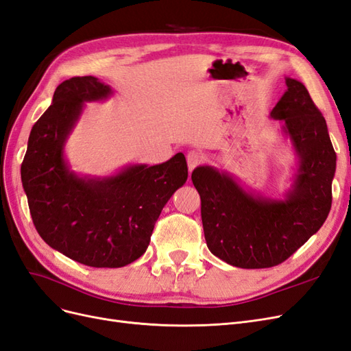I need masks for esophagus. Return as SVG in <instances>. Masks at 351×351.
Instances as JSON below:
<instances>
[{
  "mask_svg": "<svg viewBox=\"0 0 351 351\" xmlns=\"http://www.w3.org/2000/svg\"><path fill=\"white\" fill-rule=\"evenodd\" d=\"M202 162V156L198 152H189L186 154V163H188V169L189 172L194 171V169Z\"/></svg>",
  "mask_w": 351,
  "mask_h": 351,
  "instance_id": "1",
  "label": "esophagus"
}]
</instances>
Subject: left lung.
Masks as SVG:
<instances>
[{
    "instance_id": "left-lung-1",
    "label": "left lung",
    "mask_w": 351,
    "mask_h": 351,
    "mask_svg": "<svg viewBox=\"0 0 351 351\" xmlns=\"http://www.w3.org/2000/svg\"><path fill=\"white\" fill-rule=\"evenodd\" d=\"M269 112L296 156V172L281 198L245 188L228 171L204 165L192 172L201 197V219L208 250L239 268L281 264L321 229L332 202L337 154L325 118L296 78Z\"/></svg>"
}]
</instances>
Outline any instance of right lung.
<instances>
[{"label": "right lung", "instance_id": "obj_1", "mask_svg": "<svg viewBox=\"0 0 351 351\" xmlns=\"http://www.w3.org/2000/svg\"><path fill=\"white\" fill-rule=\"evenodd\" d=\"M112 95V87L93 75L61 83L30 131L21 163V182L42 239L96 268H119L138 259L166 202L188 178L182 153L154 166H123L108 176L73 171L65 157L66 140L86 104Z\"/></svg>", "mask_w": 351, "mask_h": 351}]
</instances>
